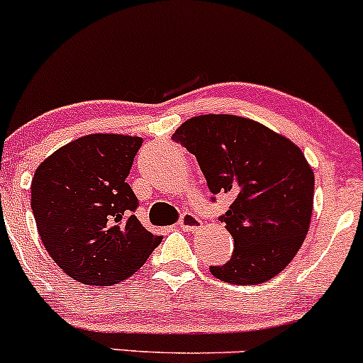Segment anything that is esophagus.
Masks as SVG:
<instances>
[{"label": "esophagus", "instance_id": "34e87169", "mask_svg": "<svg viewBox=\"0 0 363 363\" xmlns=\"http://www.w3.org/2000/svg\"><path fill=\"white\" fill-rule=\"evenodd\" d=\"M179 227L186 232H198L201 228V220L193 213H184L179 220Z\"/></svg>", "mask_w": 363, "mask_h": 363}]
</instances>
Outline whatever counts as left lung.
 I'll return each mask as SVG.
<instances>
[{
	"instance_id": "obj_1",
	"label": "left lung",
	"mask_w": 363,
	"mask_h": 363,
	"mask_svg": "<svg viewBox=\"0 0 363 363\" xmlns=\"http://www.w3.org/2000/svg\"><path fill=\"white\" fill-rule=\"evenodd\" d=\"M193 153L213 194L232 205L220 222L234 239V254L210 266L232 285H259L289 266L309 232L314 172L302 150L257 121L230 114L187 119L172 135Z\"/></svg>"
}]
</instances>
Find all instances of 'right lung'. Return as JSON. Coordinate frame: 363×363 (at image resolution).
<instances>
[{
  "instance_id": "obj_1",
  "label": "right lung",
  "mask_w": 363,
  "mask_h": 363,
  "mask_svg": "<svg viewBox=\"0 0 363 363\" xmlns=\"http://www.w3.org/2000/svg\"><path fill=\"white\" fill-rule=\"evenodd\" d=\"M141 143L140 136L86 135L35 170L37 230L49 256L77 281L109 286L128 280L162 242L133 215L138 198L126 177Z\"/></svg>"
}]
</instances>
